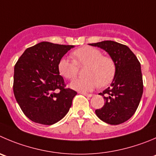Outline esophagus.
Returning a JSON list of instances; mask_svg holds the SVG:
<instances>
[{
    "label": "esophagus",
    "mask_w": 156,
    "mask_h": 156,
    "mask_svg": "<svg viewBox=\"0 0 156 156\" xmlns=\"http://www.w3.org/2000/svg\"><path fill=\"white\" fill-rule=\"evenodd\" d=\"M80 93H81V94H83V95H84V96H87V97H91V96H93L92 94H90V93H81V92H80Z\"/></svg>",
    "instance_id": "esophagus-1"
}]
</instances>
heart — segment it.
<instances>
[{"label": "heart", "instance_id": "1", "mask_svg": "<svg viewBox=\"0 0 156 156\" xmlns=\"http://www.w3.org/2000/svg\"><path fill=\"white\" fill-rule=\"evenodd\" d=\"M73 60L63 57L59 60L58 70L66 79L73 80L79 73V67L87 66L84 70L86 77L76 80L70 84L74 90L90 91L98 86L106 87L113 80L115 73L114 60L108 56H103L98 49L83 47L72 53Z\"/></svg>", "mask_w": 156, "mask_h": 156}]
</instances>
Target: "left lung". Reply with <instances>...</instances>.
Returning a JSON list of instances; mask_svg holds the SVG:
<instances>
[{
	"label": "left lung",
	"instance_id": "obj_1",
	"mask_svg": "<svg viewBox=\"0 0 156 156\" xmlns=\"http://www.w3.org/2000/svg\"><path fill=\"white\" fill-rule=\"evenodd\" d=\"M90 45L106 50L115 64V73L111 86L103 93L105 104L96 110L101 120L119 125L129 119L136 112L142 93L143 81L139 60L127 46L112 41Z\"/></svg>",
	"mask_w": 156,
	"mask_h": 156
}]
</instances>
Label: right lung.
<instances>
[{"mask_svg": "<svg viewBox=\"0 0 156 156\" xmlns=\"http://www.w3.org/2000/svg\"><path fill=\"white\" fill-rule=\"evenodd\" d=\"M72 47L44 41L27 49L16 63L14 94L24 115L33 122L52 125L71 107L77 93L66 88L58 63Z\"/></svg>", "mask_w": 156, "mask_h": 156, "instance_id": "right-lung-1", "label": "right lung"}]
</instances>
